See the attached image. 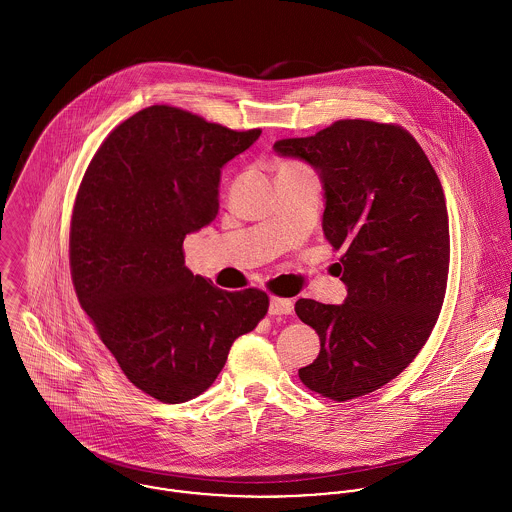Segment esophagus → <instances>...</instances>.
<instances>
[{"label": "esophagus", "instance_id": "34e87169", "mask_svg": "<svg viewBox=\"0 0 512 512\" xmlns=\"http://www.w3.org/2000/svg\"><path fill=\"white\" fill-rule=\"evenodd\" d=\"M270 315H290L293 311L292 299L284 297H272L270 299Z\"/></svg>", "mask_w": 512, "mask_h": 512}]
</instances>
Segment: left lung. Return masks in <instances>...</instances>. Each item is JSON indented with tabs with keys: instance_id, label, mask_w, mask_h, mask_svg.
<instances>
[{
	"instance_id": "8db88e82",
	"label": "left lung",
	"mask_w": 512,
	"mask_h": 512,
	"mask_svg": "<svg viewBox=\"0 0 512 512\" xmlns=\"http://www.w3.org/2000/svg\"><path fill=\"white\" fill-rule=\"evenodd\" d=\"M274 149L317 169L323 234L345 252V303L297 299L295 313L321 341L301 382L347 402L396 378L432 335L449 272L443 189L424 149L396 124L339 120Z\"/></svg>"
}]
</instances>
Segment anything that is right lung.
Here are the masks:
<instances>
[{"label":"right lung","mask_w":512,"mask_h":512,"mask_svg":"<svg viewBox=\"0 0 512 512\" xmlns=\"http://www.w3.org/2000/svg\"><path fill=\"white\" fill-rule=\"evenodd\" d=\"M260 134L149 106L110 132L78 187L74 292L128 380L159 402L205 392L268 313L262 290H219L183 254L185 236L219 215L222 165Z\"/></svg>","instance_id":"obj_1"}]
</instances>
